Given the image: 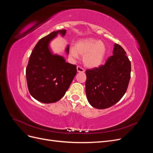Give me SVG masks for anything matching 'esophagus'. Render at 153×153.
Segmentation results:
<instances>
[{"instance_id":"esophagus-1","label":"esophagus","mask_w":153,"mask_h":153,"mask_svg":"<svg viewBox=\"0 0 153 153\" xmlns=\"http://www.w3.org/2000/svg\"><path fill=\"white\" fill-rule=\"evenodd\" d=\"M76 69H77V71L78 73H84V72H85L84 69H83L82 67H80L79 66H78L76 67Z\"/></svg>"}]
</instances>
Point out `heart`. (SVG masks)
<instances>
[{"mask_svg":"<svg viewBox=\"0 0 153 153\" xmlns=\"http://www.w3.org/2000/svg\"><path fill=\"white\" fill-rule=\"evenodd\" d=\"M107 48L103 41L94 38H85L77 41L69 50L73 59H78L83 55V62L89 68H96L103 64Z\"/></svg>","mask_w":153,"mask_h":153,"instance_id":"1","label":"heart"}]
</instances>
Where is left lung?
Wrapping results in <instances>:
<instances>
[{"instance_id": "left-lung-1", "label": "left lung", "mask_w": 153, "mask_h": 153, "mask_svg": "<svg viewBox=\"0 0 153 153\" xmlns=\"http://www.w3.org/2000/svg\"><path fill=\"white\" fill-rule=\"evenodd\" d=\"M113 55L105 65L85 71L88 101L98 109L107 108L121 100L130 79L131 62L121 46L115 43Z\"/></svg>"}]
</instances>
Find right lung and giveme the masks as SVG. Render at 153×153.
Returning a JSON list of instances; mask_svg holds the SVG:
<instances>
[{
	"label": "right lung",
	"mask_w": 153,
	"mask_h": 153,
	"mask_svg": "<svg viewBox=\"0 0 153 153\" xmlns=\"http://www.w3.org/2000/svg\"><path fill=\"white\" fill-rule=\"evenodd\" d=\"M66 29L51 32L41 39L32 51L26 68L27 86L30 95L43 103L61 100L76 74V66L66 62L64 57L53 53L50 43L58 34L65 36ZM66 53L68 55L69 45Z\"/></svg>",
	"instance_id": "1"
}]
</instances>
